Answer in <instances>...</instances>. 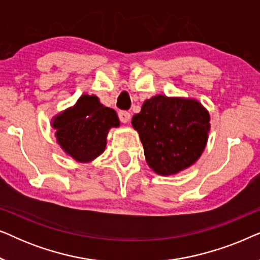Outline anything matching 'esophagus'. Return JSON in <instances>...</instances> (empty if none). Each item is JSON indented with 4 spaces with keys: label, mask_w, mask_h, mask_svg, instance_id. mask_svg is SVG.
<instances>
[{
    "label": "esophagus",
    "mask_w": 260,
    "mask_h": 260,
    "mask_svg": "<svg viewBox=\"0 0 260 260\" xmlns=\"http://www.w3.org/2000/svg\"><path fill=\"white\" fill-rule=\"evenodd\" d=\"M118 117H119V120L122 123H127L130 119V112L127 111H119L118 112Z\"/></svg>",
    "instance_id": "1"
}]
</instances>
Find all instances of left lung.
Here are the masks:
<instances>
[{
  "label": "left lung",
  "instance_id": "8db88e82",
  "mask_svg": "<svg viewBox=\"0 0 260 260\" xmlns=\"http://www.w3.org/2000/svg\"><path fill=\"white\" fill-rule=\"evenodd\" d=\"M144 155L159 175L188 168L200 157L207 143L209 115L193 99L155 95L133 117Z\"/></svg>",
  "mask_w": 260,
  "mask_h": 260
}]
</instances>
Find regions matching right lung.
<instances>
[{
    "label": "right lung",
    "instance_id": "right-lung-1",
    "mask_svg": "<svg viewBox=\"0 0 260 260\" xmlns=\"http://www.w3.org/2000/svg\"><path fill=\"white\" fill-rule=\"evenodd\" d=\"M116 111L102 105L95 95L84 94L74 108L56 117L53 126L59 144L67 154L79 162H88L104 151L106 135L118 126Z\"/></svg>",
    "mask_w": 260,
    "mask_h": 260
}]
</instances>
